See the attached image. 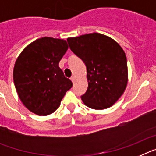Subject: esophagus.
Masks as SVG:
<instances>
[{"label":"esophagus","instance_id":"esophagus-1","mask_svg":"<svg viewBox=\"0 0 156 156\" xmlns=\"http://www.w3.org/2000/svg\"><path fill=\"white\" fill-rule=\"evenodd\" d=\"M70 80H71V82H72L73 84H74V82H75V78H74V76L71 77V78H70Z\"/></svg>","mask_w":156,"mask_h":156}]
</instances>
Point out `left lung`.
<instances>
[{
  "label": "left lung",
  "mask_w": 156,
  "mask_h": 156,
  "mask_svg": "<svg viewBox=\"0 0 156 156\" xmlns=\"http://www.w3.org/2000/svg\"><path fill=\"white\" fill-rule=\"evenodd\" d=\"M67 42L87 69L88 88L81 96L83 103L97 110L110 108L124 93L128 82L126 56L122 47L99 33L69 37Z\"/></svg>",
  "instance_id": "8db88e82"
}]
</instances>
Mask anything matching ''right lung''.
Listing matches in <instances>:
<instances>
[{"label": "right lung", "mask_w": 156, "mask_h": 156, "mask_svg": "<svg viewBox=\"0 0 156 156\" xmlns=\"http://www.w3.org/2000/svg\"><path fill=\"white\" fill-rule=\"evenodd\" d=\"M68 49L63 39L44 37L27 46L16 59L13 79L19 97L28 110L48 115L59 107L72 82L59 63Z\"/></svg>", "instance_id": "add662e5"}]
</instances>
